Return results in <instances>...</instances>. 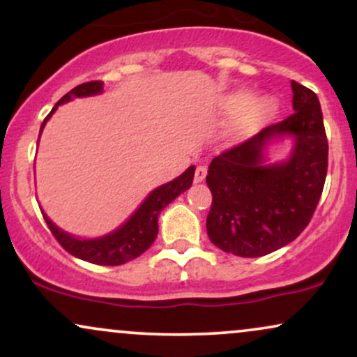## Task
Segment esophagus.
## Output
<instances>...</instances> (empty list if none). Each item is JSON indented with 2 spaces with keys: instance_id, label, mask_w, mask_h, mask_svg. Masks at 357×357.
<instances>
[{
  "instance_id": "1",
  "label": "esophagus",
  "mask_w": 357,
  "mask_h": 357,
  "mask_svg": "<svg viewBox=\"0 0 357 357\" xmlns=\"http://www.w3.org/2000/svg\"><path fill=\"white\" fill-rule=\"evenodd\" d=\"M206 173H208L206 166H198V167H196V171H195V181H196V183L204 181V178H206Z\"/></svg>"
}]
</instances>
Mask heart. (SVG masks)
Here are the masks:
<instances>
[{
	"label": "heart",
	"instance_id": "obj_1",
	"mask_svg": "<svg viewBox=\"0 0 357 357\" xmlns=\"http://www.w3.org/2000/svg\"><path fill=\"white\" fill-rule=\"evenodd\" d=\"M248 102H250L248 93H238V96L230 97L228 105H230L231 110H241V109L247 107ZM265 110H267V102H261V104L257 107V112L261 114V112H265Z\"/></svg>",
	"mask_w": 357,
	"mask_h": 357
}]
</instances>
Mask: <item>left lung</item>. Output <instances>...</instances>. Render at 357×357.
<instances>
[{"mask_svg": "<svg viewBox=\"0 0 357 357\" xmlns=\"http://www.w3.org/2000/svg\"><path fill=\"white\" fill-rule=\"evenodd\" d=\"M292 92L289 117L223 151L208 167L206 231L223 252L264 257L285 247L305 230L321 199L329 154L321 104L296 80ZM284 135L296 142L289 161L265 165L264 147Z\"/></svg>", "mask_w": 357, "mask_h": 357, "instance_id": "8db88e82", "label": "left lung"}]
</instances>
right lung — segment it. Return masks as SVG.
Listing matches in <instances>:
<instances>
[{
	"mask_svg": "<svg viewBox=\"0 0 357 357\" xmlns=\"http://www.w3.org/2000/svg\"><path fill=\"white\" fill-rule=\"evenodd\" d=\"M102 89H104V84H102L100 80H92L77 85L75 89L70 90V92L65 93V96L56 102V105L52 109V112L45 117L40 132H42L47 121L52 117V114L55 112L60 104H65V102L75 99V97L97 96V93L102 92ZM192 176H195V166H190L181 176H178L173 181L155 188V190L144 199V203L137 208V211L134 213L121 228L109 233V235L100 236V238H75V236L61 231L56 225H53V221H50V218H48L45 213L43 218L47 221L48 228H50V231L53 233L56 241H59L61 247L67 250L70 255L96 265H122L126 264V261L132 260V258H137L154 243L159 230V213L165 210L174 198H178L181 192H184L191 186Z\"/></svg>",
	"mask_w": 357,
	"mask_h": 357,
	"instance_id": "right-lung-1",
	"label": "right lung"
}]
</instances>
